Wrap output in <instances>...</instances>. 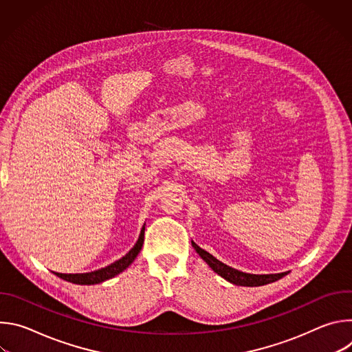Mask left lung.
I'll return each instance as SVG.
<instances>
[{
    "instance_id": "left-lung-1",
    "label": "left lung",
    "mask_w": 352,
    "mask_h": 352,
    "mask_svg": "<svg viewBox=\"0 0 352 352\" xmlns=\"http://www.w3.org/2000/svg\"><path fill=\"white\" fill-rule=\"evenodd\" d=\"M192 246L195 248L196 252L199 254V256L202 258L209 267H212V270L214 273H217L219 276H221L224 280L235 284V285H242V287H259V285H265V284H270L274 283L277 280H280L281 277L287 276L289 272H284V273H276V274H250V273H243L239 272L234 267L227 266L226 263L220 262L219 259H216L213 255H210L209 252H206L205 249H202L200 246H197L193 241H192Z\"/></svg>"
}]
</instances>
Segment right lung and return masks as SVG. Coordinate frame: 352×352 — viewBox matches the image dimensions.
<instances>
[{"instance_id":"obj_1","label":"right lung","mask_w":352,"mask_h":352,"mask_svg":"<svg viewBox=\"0 0 352 352\" xmlns=\"http://www.w3.org/2000/svg\"><path fill=\"white\" fill-rule=\"evenodd\" d=\"M143 241H144V224L140 230V234H139V238L136 241V243L133 245V248L129 250V252L122 256L121 259L116 261L114 263L106 266V267H102L98 270H94V272H90V273H76V274H64V273H56L53 272L56 276H58L60 278L65 280V281H69V283H74V284H80V285H91V284H100L103 283L106 280H110L116 276H118L120 273H122L135 259L136 256L139 255L140 249L143 246Z\"/></svg>"}]
</instances>
